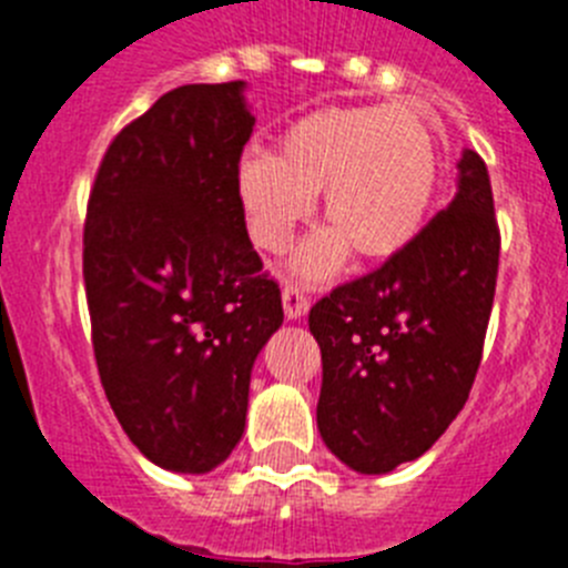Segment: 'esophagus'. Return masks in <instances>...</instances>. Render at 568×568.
<instances>
[{
	"instance_id": "esophagus-1",
	"label": "esophagus",
	"mask_w": 568,
	"mask_h": 568,
	"mask_svg": "<svg viewBox=\"0 0 568 568\" xmlns=\"http://www.w3.org/2000/svg\"><path fill=\"white\" fill-rule=\"evenodd\" d=\"M281 301H284V315H287L290 321L301 318V315L310 310L307 293H304L298 284H284V290H281Z\"/></svg>"
}]
</instances>
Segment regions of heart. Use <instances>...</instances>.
<instances>
[{"label":"heart","instance_id":"obj_1","mask_svg":"<svg viewBox=\"0 0 568 568\" xmlns=\"http://www.w3.org/2000/svg\"><path fill=\"white\" fill-rule=\"evenodd\" d=\"M440 184V150L433 128L409 108L358 104L301 115L278 135L273 153H244L235 193L255 247L281 253L313 213L324 190L321 230L298 250L293 270L324 278L358 258L404 253L429 222Z\"/></svg>","mask_w":568,"mask_h":568}]
</instances>
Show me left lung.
Listing matches in <instances>:
<instances>
[{
	"mask_svg": "<svg viewBox=\"0 0 568 568\" xmlns=\"http://www.w3.org/2000/svg\"><path fill=\"white\" fill-rule=\"evenodd\" d=\"M458 170L453 204L404 253L310 310L324 366L318 433L364 475L420 458L478 375L500 230L484 159L464 150Z\"/></svg>",
	"mask_w": 568,
	"mask_h": 568,
	"instance_id": "8db88e82",
	"label": "left lung"
}]
</instances>
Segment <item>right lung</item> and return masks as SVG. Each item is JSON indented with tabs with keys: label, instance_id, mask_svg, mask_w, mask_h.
<instances>
[{
	"label": "right lung",
	"instance_id": "add662e5",
	"mask_svg": "<svg viewBox=\"0 0 568 568\" xmlns=\"http://www.w3.org/2000/svg\"><path fill=\"white\" fill-rule=\"evenodd\" d=\"M241 90L184 84L119 130L84 219L104 395L144 458L193 475L244 435L255 355L284 321L235 193L255 124Z\"/></svg>",
	"mask_w": 568,
	"mask_h": 568
}]
</instances>
